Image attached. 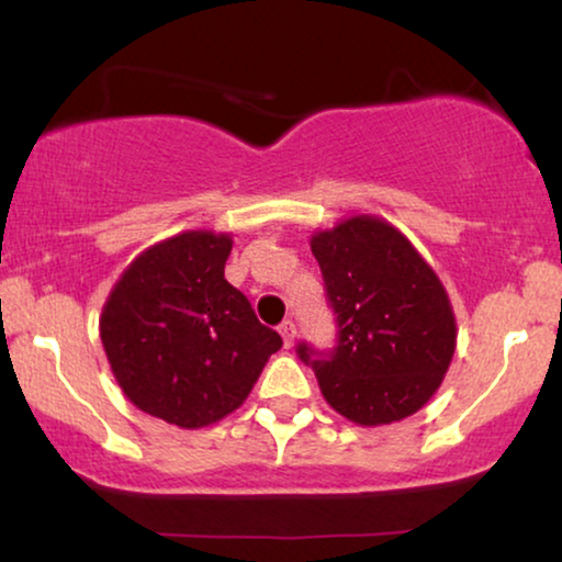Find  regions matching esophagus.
I'll return each instance as SVG.
<instances>
[{
  "label": "esophagus",
  "instance_id": "esophagus-1",
  "mask_svg": "<svg viewBox=\"0 0 562 562\" xmlns=\"http://www.w3.org/2000/svg\"><path fill=\"white\" fill-rule=\"evenodd\" d=\"M279 333L283 337V345H286V348H291V345H294V340H296V325H294V322H291V319L281 322Z\"/></svg>",
  "mask_w": 562,
  "mask_h": 562
}]
</instances>
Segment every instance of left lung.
Masks as SVG:
<instances>
[{"label":"left lung","mask_w":562,"mask_h":562,"mask_svg":"<svg viewBox=\"0 0 562 562\" xmlns=\"http://www.w3.org/2000/svg\"><path fill=\"white\" fill-rule=\"evenodd\" d=\"M337 348L296 352L314 368L322 396L345 419L381 427L419 412L448 373L458 327L432 266L409 237L373 214H356L312 235Z\"/></svg>","instance_id":"left-lung-1"}]
</instances>
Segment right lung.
Segmentation results:
<instances>
[{"instance_id": "add662e5", "label": "right lung", "mask_w": 562, "mask_h": 562, "mask_svg": "<svg viewBox=\"0 0 562 562\" xmlns=\"http://www.w3.org/2000/svg\"><path fill=\"white\" fill-rule=\"evenodd\" d=\"M233 237L187 229L143 250L106 296L99 337L137 409L199 429L235 412L281 335L225 279Z\"/></svg>"}]
</instances>
